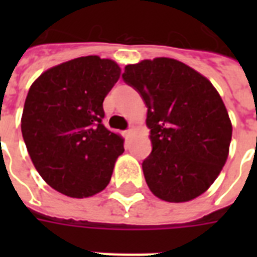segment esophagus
Returning <instances> with one entry per match:
<instances>
[{
	"label": "esophagus",
	"instance_id": "1",
	"mask_svg": "<svg viewBox=\"0 0 257 257\" xmlns=\"http://www.w3.org/2000/svg\"><path fill=\"white\" fill-rule=\"evenodd\" d=\"M133 132H135V126H131V128H128L126 131H125V135L129 137V136H132Z\"/></svg>",
	"mask_w": 257,
	"mask_h": 257
}]
</instances>
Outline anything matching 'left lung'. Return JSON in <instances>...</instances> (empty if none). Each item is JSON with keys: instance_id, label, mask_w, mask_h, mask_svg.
<instances>
[{"instance_id": "left-lung-1", "label": "left lung", "mask_w": 257, "mask_h": 257, "mask_svg": "<svg viewBox=\"0 0 257 257\" xmlns=\"http://www.w3.org/2000/svg\"><path fill=\"white\" fill-rule=\"evenodd\" d=\"M122 80L148 108L152 152L143 171L149 189L169 203L204 193L223 169L232 139L231 120L215 86L167 57L126 65Z\"/></svg>"}]
</instances>
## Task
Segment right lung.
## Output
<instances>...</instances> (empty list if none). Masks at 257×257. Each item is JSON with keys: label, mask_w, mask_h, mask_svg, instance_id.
Wrapping results in <instances>:
<instances>
[{"label": "right lung", "mask_w": 257, "mask_h": 257, "mask_svg": "<svg viewBox=\"0 0 257 257\" xmlns=\"http://www.w3.org/2000/svg\"><path fill=\"white\" fill-rule=\"evenodd\" d=\"M120 73L112 60L86 56L50 68L30 86L22 137L38 173L62 195L89 197L110 181L124 140L102 124V102Z\"/></svg>", "instance_id": "1"}]
</instances>
